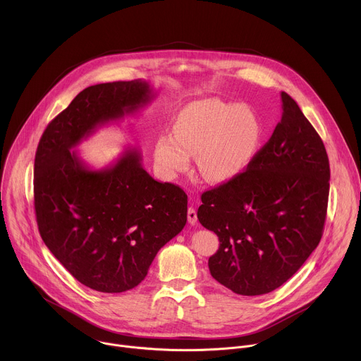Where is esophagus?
I'll use <instances>...</instances> for the list:
<instances>
[{
    "label": "esophagus",
    "instance_id": "obj_1",
    "mask_svg": "<svg viewBox=\"0 0 361 361\" xmlns=\"http://www.w3.org/2000/svg\"><path fill=\"white\" fill-rule=\"evenodd\" d=\"M187 219H188V223H190L191 226H194V224L197 223V212H195V209H192V207L188 209V212H187Z\"/></svg>",
    "mask_w": 361,
    "mask_h": 361
}]
</instances>
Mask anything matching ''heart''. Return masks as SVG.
Masks as SVG:
<instances>
[{
	"label": "heart",
	"instance_id": "heart-1",
	"mask_svg": "<svg viewBox=\"0 0 361 361\" xmlns=\"http://www.w3.org/2000/svg\"><path fill=\"white\" fill-rule=\"evenodd\" d=\"M173 133H161L154 147V159L166 176L187 170L190 156H195L205 180L224 183L251 163L263 126L251 107L209 98L184 107L176 117Z\"/></svg>",
	"mask_w": 361,
	"mask_h": 361
}]
</instances>
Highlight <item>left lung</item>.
Masks as SVG:
<instances>
[{"label": "left lung", "instance_id": "left-lung-1", "mask_svg": "<svg viewBox=\"0 0 361 361\" xmlns=\"http://www.w3.org/2000/svg\"><path fill=\"white\" fill-rule=\"evenodd\" d=\"M281 121L247 170L202 192L198 221L217 234L212 276L241 295L267 294L319 245L329 202L324 144L297 102L281 91Z\"/></svg>", "mask_w": 361, "mask_h": 361}]
</instances>
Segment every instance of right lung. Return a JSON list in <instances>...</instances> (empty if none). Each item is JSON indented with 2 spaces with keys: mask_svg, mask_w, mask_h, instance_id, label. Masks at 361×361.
Instances as JSON below:
<instances>
[{
  "mask_svg": "<svg viewBox=\"0 0 361 361\" xmlns=\"http://www.w3.org/2000/svg\"><path fill=\"white\" fill-rule=\"evenodd\" d=\"M152 95L142 80L87 87L47 126L35 152L41 238L73 277L101 293L138 286L159 250L187 223V194L154 180L137 148L101 170L71 151L98 127L138 111Z\"/></svg>",
  "mask_w": 361,
  "mask_h": 361,
  "instance_id": "add662e5",
  "label": "right lung"
}]
</instances>
